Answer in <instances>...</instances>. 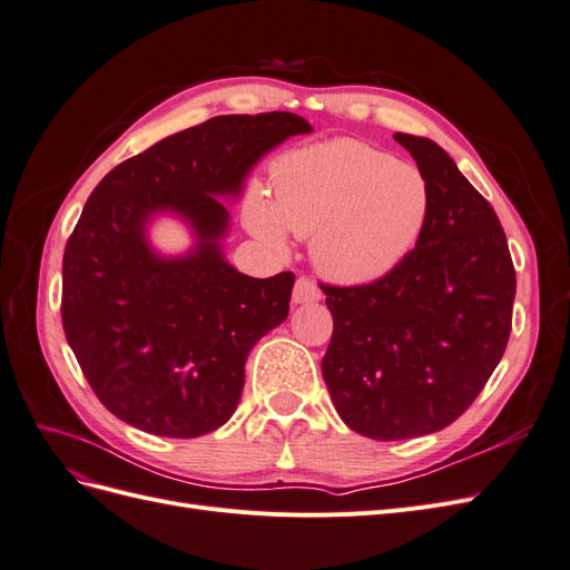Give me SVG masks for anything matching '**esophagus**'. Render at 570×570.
<instances>
[{"mask_svg": "<svg viewBox=\"0 0 570 570\" xmlns=\"http://www.w3.org/2000/svg\"><path fill=\"white\" fill-rule=\"evenodd\" d=\"M318 299H321L318 285H316L312 278H306V275H302V278H297V283H295V295H292V302H295V304H314V302H318Z\"/></svg>", "mask_w": 570, "mask_h": 570, "instance_id": "34e87169", "label": "esophagus"}]
</instances>
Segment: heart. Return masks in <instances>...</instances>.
<instances>
[{
  "instance_id": "b5f03b06",
  "label": "heart",
  "mask_w": 570,
  "mask_h": 570,
  "mask_svg": "<svg viewBox=\"0 0 570 570\" xmlns=\"http://www.w3.org/2000/svg\"><path fill=\"white\" fill-rule=\"evenodd\" d=\"M430 216V185L416 166L364 142L337 140L292 154L275 176V206L256 197L252 230L283 243V226L314 237L327 278L373 283L416 247Z\"/></svg>"
}]
</instances>
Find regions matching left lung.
Wrapping results in <instances>:
<instances>
[{"instance_id":"1","label":"left lung","mask_w":570,"mask_h":570,"mask_svg":"<svg viewBox=\"0 0 570 570\" xmlns=\"http://www.w3.org/2000/svg\"><path fill=\"white\" fill-rule=\"evenodd\" d=\"M430 185V216L404 262L368 285H323L333 337L323 381L340 419L371 440L454 423L504 356L515 271L490 202L428 137L396 132Z\"/></svg>"}]
</instances>
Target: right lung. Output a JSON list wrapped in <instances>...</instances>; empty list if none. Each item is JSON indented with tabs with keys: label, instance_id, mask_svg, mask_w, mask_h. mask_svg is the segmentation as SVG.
I'll use <instances>...</instances> for the list:
<instances>
[{
	"label": "right lung",
	"instance_id": "1",
	"mask_svg": "<svg viewBox=\"0 0 570 570\" xmlns=\"http://www.w3.org/2000/svg\"><path fill=\"white\" fill-rule=\"evenodd\" d=\"M302 116H216L118 164L80 214L63 252L61 321L82 375L114 416L161 438H199L226 423L254 344L289 312L295 275L249 278L220 254L223 197L292 135ZM174 210L196 249L164 259L146 220Z\"/></svg>",
	"mask_w": 570,
	"mask_h": 570
}]
</instances>
